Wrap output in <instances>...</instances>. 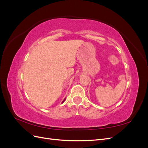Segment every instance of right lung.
<instances>
[{"instance_id": "right-lung-1", "label": "right lung", "mask_w": 148, "mask_h": 148, "mask_svg": "<svg viewBox=\"0 0 148 148\" xmlns=\"http://www.w3.org/2000/svg\"><path fill=\"white\" fill-rule=\"evenodd\" d=\"M64 101H65V100H64ZM64 101H63V102H64Z\"/></svg>"}]
</instances>
